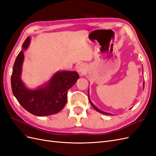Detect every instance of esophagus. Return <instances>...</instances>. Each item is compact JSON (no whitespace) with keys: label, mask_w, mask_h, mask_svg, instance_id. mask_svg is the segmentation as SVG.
Returning a JSON list of instances; mask_svg holds the SVG:
<instances>
[{"label":"esophagus","mask_w":156,"mask_h":156,"mask_svg":"<svg viewBox=\"0 0 156 156\" xmlns=\"http://www.w3.org/2000/svg\"><path fill=\"white\" fill-rule=\"evenodd\" d=\"M77 72L81 74V75H83L84 73H86L87 72V69H86V66L84 64H79L77 68Z\"/></svg>","instance_id":"34e87169"}]
</instances>
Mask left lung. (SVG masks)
I'll use <instances>...</instances> for the list:
<instances>
[{
  "instance_id": "obj_1",
  "label": "left lung",
  "mask_w": 156,
  "mask_h": 156,
  "mask_svg": "<svg viewBox=\"0 0 156 156\" xmlns=\"http://www.w3.org/2000/svg\"><path fill=\"white\" fill-rule=\"evenodd\" d=\"M143 86H144V83H143ZM88 99H89V101H90V104H91V105L94 108H95V109L98 111V112H101V113H102V114H104V115H111V114H109V113H107V112H103V111H100V109H98V108L95 106V105H94V104H93V103L91 102V101H90V98H89V96H88Z\"/></svg>"
}]
</instances>
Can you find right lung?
<instances>
[{
	"label": "right lung",
	"mask_w": 156,
	"mask_h": 156,
	"mask_svg": "<svg viewBox=\"0 0 156 156\" xmlns=\"http://www.w3.org/2000/svg\"><path fill=\"white\" fill-rule=\"evenodd\" d=\"M29 42L28 37L23 44V49H27ZM23 59L22 50L16 59L11 78L12 92L20 104L31 114L38 116L53 115L62 110L66 104L68 90L76 83L79 74L76 72H57L45 87L30 90L25 87L20 78Z\"/></svg>",
	"instance_id": "right-lung-1"
}]
</instances>
